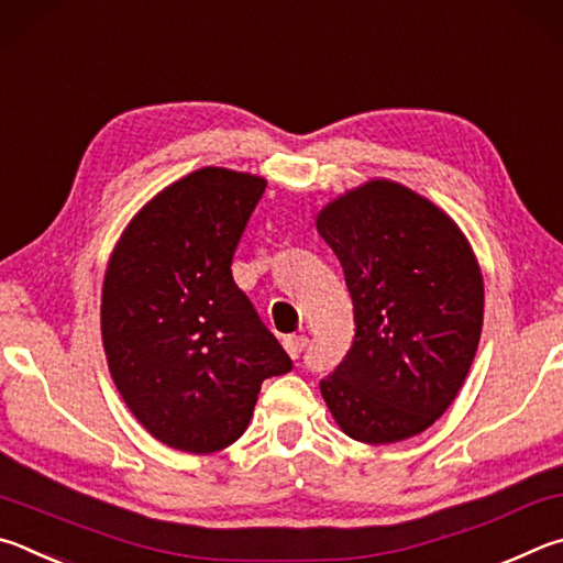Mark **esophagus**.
Here are the masks:
<instances>
[{"instance_id":"34e87169","label":"esophagus","mask_w":563,"mask_h":563,"mask_svg":"<svg viewBox=\"0 0 563 563\" xmlns=\"http://www.w3.org/2000/svg\"><path fill=\"white\" fill-rule=\"evenodd\" d=\"M307 343H309V339L307 336H284L282 339V346H284V351L289 353L291 358H297L299 353L307 349Z\"/></svg>"}]
</instances>
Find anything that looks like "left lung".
<instances>
[{
    "label": "left lung",
    "instance_id": "left-lung-1",
    "mask_svg": "<svg viewBox=\"0 0 563 563\" xmlns=\"http://www.w3.org/2000/svg\"><path fill=\"white\" fill-rule=\"evenodd\" d=\"M336 252L356 336L321 396L368 445L428 430L465 383L485 321V279L467 234L426 195L388 177L341 192L317 214Z\"/></svg>",
    "mask_w": 563,
    "mask_h": 563
}]
</instances>
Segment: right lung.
Segmentation results:
<instances>
[{"mask_svg":"<svg viewBox=\"0 0 563 563\" xmlns=\"http://www.w3.org/2000/svg\"><path fill=\"white\" fill-rule=\"evenodd\" d=\"M262 175L207 165L137 210L108 256L101 339L135 420L163 445L207 455L242 438L262 380L291 361L232 279Z\"/></svg>","mask_w":563,"mask_h":563,"instance_id":"obj_1","label":"right lung"}]
</instances>
